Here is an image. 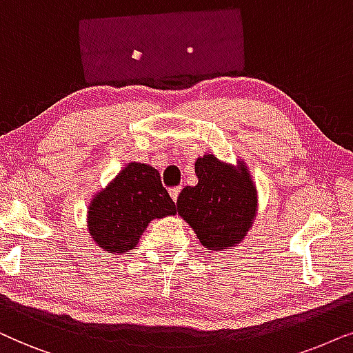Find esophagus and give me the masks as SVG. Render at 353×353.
<instances>
[{
	"label": "esophagus",
	"mask_w": 353,
	"mask_h": 353,
	"mask_svg": "<svg viewBox=\"0 0 353 353\" xmlns=\"http://www.w3.org/2000/svg\"><path fill=\"white\" fill-rule=\"evenodd\" d=\"M181 187H172V189H169V195H171V199L174 201H177V199H179V194H181Z\"/></svg>",
	"instance_id": "obj_1"
}]
</instances>
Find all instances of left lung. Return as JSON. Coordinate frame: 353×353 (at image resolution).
<instances>
[{
  "label": "left lung",
  "mask_w": 353,
  "mask_h": 353,
  "mask_svg": "<svg viewBox=\"0 0 353 353\" xmlns=\"http://www.w3.org/2000/svg\"><path fill=\"white\" fill-rule=\"evenodd\" d=\"M199 184L182 189L177 211L208 250L234 247L256 214V189L247 169H234L213 154L195 163Z\"/></svg>",
  "instance_id": "left-lung-1"
}]
</instances>
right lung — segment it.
<instances>
[{
  "instance_id": "add662e5",
  "label": "right lung",
  "mask_w": 353,
  "mask_h": 353,
  "mask_svg": "<svg viewBox=\"0 0 353 353\" xmlns=\"http://www.w3.org/2000/svg\"><path fill=\"white\" fill-rule=\"evenodd\" d=\"M174 213L176 203L163 187L157 169L129 163L92 200L88 231L98 245L119 255L137 245L150 221Z\"/></svg>"
}]
</instances>
